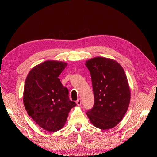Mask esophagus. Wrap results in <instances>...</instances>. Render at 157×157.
Wrapping results in <instances>:
<instances>
[{
  "label": "esophagus",
  "instance_id": "1",
  "mask_svg": "<svg viewBox=\"0 0 157 157\" xmlns=\"http://www.w3.org/2000/svg\"><path fill=\"white\" fill-rule=\"evenodd\" d=\"M76 104L78 105V106H80L81 104H82V100L80 98H79V99L76 101Z\"/></svg>",
  "mask_w": 157,
  "mask_h": 157
}]
</instances>
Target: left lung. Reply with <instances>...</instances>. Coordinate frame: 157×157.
I'll use <instances>...</instances> for the list:
<instances>
[{
    "mask_svg": "<svg viewBox=\"0 0 157 157\" xmlns=\"http://www.w3.org/2000/svg\"><path fill=\"white\" fill-rule=\"evenodd\" d=\"M85 65L91 73L95 100L86 115L98 128H113L125 115L131 98L124 69L116 61L102 57L87 60Z\"/></svg>",
    "mask_w": 157,
    "mask_h": 157,
    "instance_id": "obj_1",
    "label": "left lung"
}]
</instances>
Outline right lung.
Wrapping results in <instances>:
<instances>
[{
	"label": "right lung",
	"mask_w": 157,
	"mask_h": 157,
	"mask_svg": "<svg viewBox=\"0 0 157 157\" xmlns=\"http://www.w3.org/2000/svg\"><path fill=\"white\" fill-rule=\"evenodd\" d=\"M67 63L48 60L31 69L26 78L23 104L33 120L48 132L59 131L65 125L69 111L75 107L69 100L68 90L59 75Z\"/></svg>",
	"instance_id": "1"
}]
</instances>
